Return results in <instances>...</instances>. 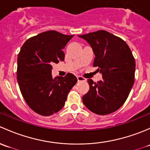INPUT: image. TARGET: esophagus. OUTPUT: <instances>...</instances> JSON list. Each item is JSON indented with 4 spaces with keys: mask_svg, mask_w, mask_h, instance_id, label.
Returning <instances> with one entry per match:
<instances>
[{
    "mask_svg": "<svg viewBox=\"0 0 150 150\" xmlns=\"http://www.w3.org/2000/svg\"><path fill=\"white\" fill-rule=\"evenodd\" d=\"M77 80H78V81H85L86 79L81 76H77Z\"/></svg>",
    "mask_w": 150,
    "mask_h": 150,
    "instance_id": "1",
    "label": "esophagus"
}]
</instances>
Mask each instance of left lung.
I'll return each instance as SVG.
<instances>
[{"instance_id": "left-lung-1", "label": "left lung", "mask_w": 150, "mask_h": 150, "mask_svg": "<svg viewBox=\"0 0 150 150\" xmlns=\"http://www.w3.org/2000/svg\"><path fill=\"white\" fill-rule=\"evenodd\" d=\"M90 45L95 53L93 66L103 79H88L89 90L82 98L84 105L98 115H108L126 102L134 83L135 59L121 38L105 30L78 35Z\"/></svg>"}]
</instances>
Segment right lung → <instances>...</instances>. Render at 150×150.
<instances>
[{"instance_id": "1", "label": "right lung", "mask_w": 150, "mask_h": 150, "mask_svg": "<svg viewBox=\"0 0 150 150\" xmlns=\"http://www.w3.org/2000/svg\"><path fill=\"white\" fill-rule=\"evenodd\" d=\"M74 35L55 30L29 38L17 58V81L23 98L37 113L48 116L65 105L68 94L77 81L72 74L52 78V65L64 60L63 49Z\"/></svg>"}]
</instances>
